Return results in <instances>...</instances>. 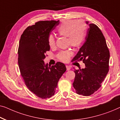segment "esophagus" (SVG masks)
Here are the masks:
<instances>
[{"label":"esophagus","instance_id":"obj_1","mask_svg":"<svg viewBox=\"0 0 120 120\" xmlns=\"http://www.w3.org/2000/svg\"><path fill=\"white\" fill-rule=\"evenodd\" d=\"M66 68H67V70H70L71 69V67L69 65H66Z\"/></svg>","mask_w":120,"mask_h":120}]
</instances>
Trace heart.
<instances>
[{
	"mask_svg": "<svg viewBox=\"0 0 120 120\" xmlns=\"http://www.w3.org/2000/svg\"><path fill=\"white\" fill-rule=\"evenodd\" d=\"M86 25L81 20H65L62 22L57 29V32L60 35L67 37L69 44L73 47H78L82 43L86 36ZM48 43L50 47L55 45V37L52 34L48 37ZM71 51L70 50L62 51L58 53L57 57L62 61H69Z\"/></svg>",
	"mask_w": 120,
	"mask_h": 120,
	"instance_id": "1",
	"label": "heart"
}]
</instances>
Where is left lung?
Returning <instances> with one entry per match:
<instances>
[{
  "label": "left lung",
  "instance_id": "1",
  "mask_svg": "<svg viewBox=\"0 0 120 120\" xmlns=\"http://www.w3.org/2000/svg\"><path fill=\"white\" fill-rule=\"evenodd\" d=\"M89 26L86 41L73 61L82 60L84 69L76 70L73 86L76 93L83 96H90L101 86L109 71L110 53L106 41L101 31L94 24Z\"/></svg>",
  "mask_w": 120,
  "mask_h": 120
}]
</instances>
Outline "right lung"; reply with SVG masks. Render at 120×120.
Here are the masks:
<instances>
[{
	"label": "right lung",
	"mask_w": 120,
	"mask_h": 120,
	"mask_svg": "<svg viewBox=\"0 0 120 120\" xmlns=\"http://www.w3.org/2000/svg\"><path fill=\"white\" fill-rule=\"evenodd\" d=\"M60 20L39 21L27 27L22 34L18 48V65L25 85L41 98L55 94L59 79L67 70L64 64H45L46 52L50 50L48 37Z\"/></svg>",
	"instance_id": "obj_1"
}]
</instances>
